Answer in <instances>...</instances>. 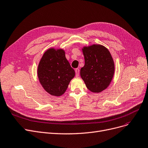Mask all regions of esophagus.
<instances>
[{
	"mask_svg": "<svg viewBox=\"0 0 148 148\" xmlns=\"http://www.w3.org/2000/svg\"><path fill=\"white\" fill-rule=\"evenodd\" d=\"M75 75L76 77H79V73H80V70L78 68H76L75 69Z\"/></svg>",
	"mask_w": 148,
	"mask_h": 148,
	"instance_id": "obj_1",
	"label": "esophagus"
}]
</instances>
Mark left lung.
Segmentation results:
<instances>
[{
    "instance_id": "obj_1",
    "label": "left lung",
    "mask_w": 148,
    "mask_h": 148,
    "mask_svg": "<svg viewBox=\"0 0 148 148\" xmlns=\"http://www.w3.org/2000/svg\"><path fill=\"white\" fill-rule=\"evenodd\" d=\"M85 65L80 69V76L86 88L94 93L106 89L113 79L115 65L112 57L103 45L93 44L82 49Z\"/></svg>"
}]
</instances>
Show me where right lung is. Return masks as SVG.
I'll return each instance as SVG.
<instances>
[{
	"instance_id": "add662e5",
	"label": "right lung",
	"mask_w": 148,
	"mask_h": 148,
	"mask_svg": "<svg viewBox=\"0 0 148 148\" xmlns=\"http://www.w3.org/2000/svg\"><path fill=\"white\" fill-rule=\"evenodd\" d=\"M37 76L43 88L53 96L65 92L75 71L62 48H50L43 54L37 67Z\"/></svg>"
}]
</instances>
